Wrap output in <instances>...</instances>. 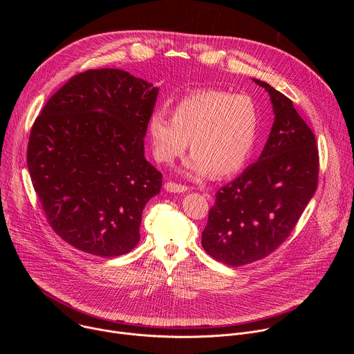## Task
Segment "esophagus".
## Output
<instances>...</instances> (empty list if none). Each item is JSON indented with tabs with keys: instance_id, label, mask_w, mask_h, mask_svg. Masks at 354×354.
I'll list each match as a JSON object with an SVG mask.
<instances>
[{
	"instance_id": "esophagus-1",
	"label": "esophagus",
	"mask_w": 354,
	"mask_h": 354,
	"mask_svg": "<svg viewBox=\"0 0 354 354\" xmlns=\"http://www.w3.org/2000/svg\"><path fill=\"white\" fill-rule=\"evenodd\" d=\"M164 187H165V190L169 192V193H185V192H187V186L178 185V183H175V182H167Z\"/></svg>"
}]
</instances>
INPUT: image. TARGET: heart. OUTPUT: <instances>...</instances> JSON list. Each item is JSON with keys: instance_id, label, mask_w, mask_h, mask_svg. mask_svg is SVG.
Masks as SVG:
<instances>
[{"instance_id": "obj_1", "label": "heart", "mask_w": 354, "mask_h": 354, "mask_svg": "<svg viewBox=\"0 0 354 354\" xmlns=\"http://www.w3.org/2000/svg\"><path fill=\"white\" fill-rule=\"evenodd\" d=\"M258 108L245 93L203 89L182 97L172 116L151 113L147 124L156 160L171 164L189 145L185 172L192 178L225 176L239 171L255 147Z\"/></svg>"}]
</instances>
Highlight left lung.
<instances>
[{"instance_id": "1", "label": "left lung", "mask_w": 354, "mask_h": 354, "mask_svg": "<svg viewBox=\"0 0 354 354\" xmlns=\"http://www.w3.org/2000/svg\"><path fill=\"white\" fill-rule=\"evenodd\" d=\"M270 96L274 122L262 154L216 194L201 245L214 259L242 266L263 259L290 235L315 194L319 157L313 130L291 100L252 78Z\"/></svg>"}]
</instances>
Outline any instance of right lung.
<instances>
[{"label":"right lung","mask_w":354,"mask_h":354,"mask_svg":"<svg viewBox=\"0 0 354 354\" xmlns=\"http://www.w3.org/2000/svg\"><path fill=\"white\" fill-rule=\"evenodd\" d=\"M158 86L118 68L74 75L47 100L28 144V169L47 221L67 243L115 258L140 241L162 175L144 156Z\"/></svg>","instance_id":"obj_1"}]
</instances>
